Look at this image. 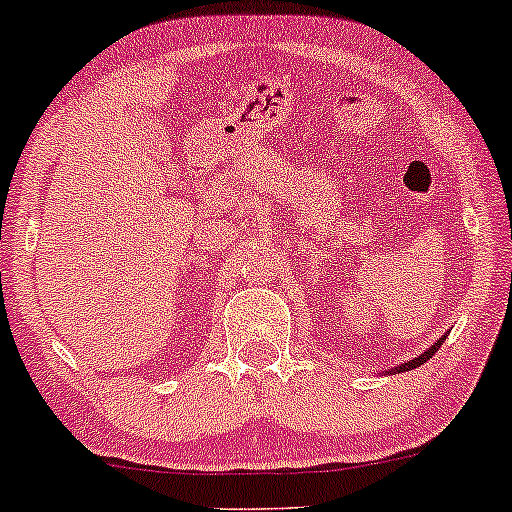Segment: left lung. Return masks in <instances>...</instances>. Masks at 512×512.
I'll return each mask as SVG.
<instances>
[{"mask_svg": "<svg viewBox=\"0 0 512 512\" xmlns=\"http://www.w3.org/2000/svg\"><path fill=\"white\" fill-rule=\"evenodd\" d=\"M450 332H445L443 337L438 339L436 344H431L428 346V349L424 351V354L421 356H416V358H411V361H407V363H402V366H395V368H387V370H383L385 375H395V373H407V370H414V368H419V366H424V363L428 361V358H433V354H436V351L440 349V344H443V339L448 337Z\"/></svg>", "mask_w": 512, "mask_h": 512, "instance_id": "left-lung-1", "label": "left lung"}]
</instances>
